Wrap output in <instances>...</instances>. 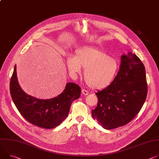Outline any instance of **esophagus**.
I'll use <instances>...</instances> for the list:
<instances>
[{
	"label": "esophagus",
	"instance_id": "esophagus-1",
	"mask_svg": "<svg viewBox=\"0 0 159 159\" xmlns=\"http://www.w3.org/2000/svg\"><path fill=\"white\" fill-rule=\"evenodd\" d=\"M82 93L84 95L86 96V95H88V94H89V92H88V91L85 90V89H82Z\"/></svg>",
	"mask_w": 159,
	"mask_h": 159
}]
</instances>
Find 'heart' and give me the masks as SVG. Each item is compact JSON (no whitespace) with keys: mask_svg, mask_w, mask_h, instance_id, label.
I'll list each match as a JSON object with an SVG mask.
<instances>
[{"mask_svg":"<svg viewBox=\"0 0 159 159\" xmlns=\"http://www.w3.org/2000/svg\"><path fill=\"white\" fill-rule=\"evenodd\" d=\"M66 65L70 73L76 75L84 70V79L93 89H103L109 86L116 77L118 61L109 57L104 51L92 47H84L76 51L75 57L69 56Z\"/></svg>","mask_w":159,"mask_h":159,"instance_id":"b5f03b06","label":"heart"}]
</instances>
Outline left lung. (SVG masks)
<instances>
[{"label":"left lung","instance_id":"8db88e82","mask_svg":"<svg viewBox=\"0 0 159 159\" xmlns=\"http://www.w3.org/2000/svg\"><path fill=\"white\" fill-rule=\"evenodd\" d=\"M119 71L112 83L98 91L93 118L104 129H111L131 122L141 109L147 95L145 68L134 54H122Z\"/></svg>","mask_w":159,"mask_h":159}]
</instances>
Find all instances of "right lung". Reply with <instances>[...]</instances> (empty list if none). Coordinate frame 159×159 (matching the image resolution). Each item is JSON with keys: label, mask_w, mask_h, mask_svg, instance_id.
Returning a JSON list of instances; mask_svg holds the SVG:
<instances>
[{"label": "right lung", "mask_w": 159, "mask_h": 159, "mask_svg": "<svg viewBox=\"0 0 159 159\" xmlns=\"http://www.w3.org/2000/svg\"><path fill=\"white\" fill-rule=\"evenodd\" d=\"M10 93L14 105L28 122L42 128L52 129L67 117L71 104L80 97L81 89L76 84L68 82L56 97L48 99L36 98L21 88L15 65L10 81Z\"/></svg>", "instance_id": "obj_1"}]
</instances>
